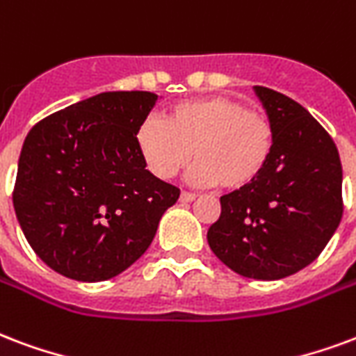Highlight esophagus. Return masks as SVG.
<instances>
[{"instance_id": "1", "label": "esophagus", "mask_w": 356, "mask_h": 356, "mask_svg": "<svg viewBox=\"0 0 356 356\" xmlns=\"http://www.w3.org/2000/svg\"><path fill=\"white\" fill-rule=\"evenodd\" d=\"M181 202H183V204H186V202H192V200H196V194H194V192H186V191H183L181 192Z\"/></svg>"}]
</instances>
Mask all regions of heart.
Masks as SVG:
<instances>
[{
	"instance_id": "obj_1",
	"label": "heart",
	"mask_w": 356,
	"mask_h": 356,
	"mask_svg": "<svg viewBox=\"0 0 356 356\" xmlns=\"http://www.w3.org/2000/svg\"><path fill=\"white\" fill-rule=\"evenodd\" d=\"M136 145L154 177H175L196 149L194 181L238 191L266 171L275 149V128L264 111L243 107L234 97L202 96L170 107L164 120H143Z\"/></svg>"
}]
</instances>
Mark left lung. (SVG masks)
<instances>
[{"instance_id":"left-lung-1","label":"left lung","mask_w":356,"mask_h":356,"mask_svg":"<svg viewBox=\"0 0 356 356\" xmlns=\"http://www.w3.org/2000/svg\"><path fill=\"white\" fill-rule=\"evenodd\" d=\"M275 128V149L252 185L220 196L207 241L239 275L273 281L323 252L343 215L341 162L328 131L281 92L254 86Z\"/></svg>"}]
</instances>
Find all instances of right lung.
<instances>
[{"label":"right lung","instance_id":"add662e5","mask_svg":"<svg viewBox=\"0 0 356 356\" xmlns=\"http://www.w3.org/2000/svg\"><path fill=\"white\" fill-rule=\"evenodd\" d=\"M156 94L104 92L52 113L26 136L13 205L44 264L77 281L124 272L154 239L177 186L145 170L136 131Z\"/></svg>","mask_w":356,"mask_h":356}]
</instances>
